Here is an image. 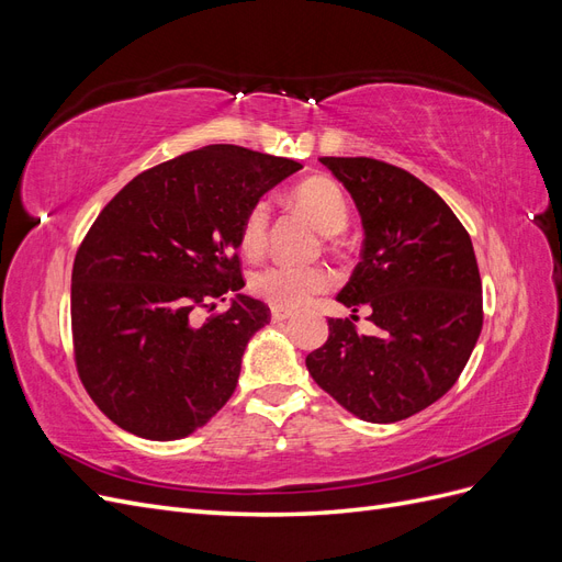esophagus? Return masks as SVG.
Returning a JSON list of instances; mask_svg holds the SVG:
<instances>
[{
    "mask_svg": "<svg viewBox=\"0 0 562 562\" xmlns=\"http://www.w3.org/2000/svg\"><path fill=\"white\" fill-rule=\"evenodd\" d=\"M291 316H293V312H291V310H281V307H274V310H271V321H274V323H281V321L291 318Z\"/></svg>",
    "mask_w": 562,
    "mask_h": 562,
    "instance_id": "34e87169",
    "label": "esophagus"
}]
</instances>
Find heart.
<instances>
[{
	"instance_id": "b5f03b06",
	"label": "heart",
	"mask_w": 562,
	"mask_h": 562,
	"mask_svg": "<svg viewBox=\"0 0 562 562\" xmlns=\"http://www.w3.org/2000/svg\"><path fill=\"white\" fill-rule=\"evenodd\" d=\"M295 206L307 213L314 225L326 232L337 234L347 227L349 209L342 187L326 176H314L295 184L291 192ZM271 209L265 199L255 201L241 220L239 246L248 258H258L267 246ZM333 271L323 265H288L277 262L260 271H255L250 279L252 293L269 302L271 307L281 310H300L312 302L318 293H326L333 285Z\"/></svg>"
}]
</instances>
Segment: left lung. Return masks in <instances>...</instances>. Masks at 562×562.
I'll return each mask as SVG.
<instances>
[{"mask_svg": "<svg viewBox=\"0 0 562 562\" xmlns=\"http://www.w3.org/2000/svg\"><path fill=\"white\" fill-rule=\"evenodd\" d=\"M347 187L363 223L361 262L337 300L371 310L328 318L326 345L307 356L314 382L366 422L413 417L452 389L483 328V285L471 236L431 187L368 157H321Z\"/></svg>", "mask_w": 562, "mask_h": 562, "instance_id": "1", "label": "left lung"}]
</instances>
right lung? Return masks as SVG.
<instances>
[{
  "instance_id": "add662e5",
  "label": "right lung",
  "mask_w": 562,
  "mask_h": 562,
  "mask_svg": "<svg viewBox=\"0 0 562 562\" xmlns=\"http://www.w3.org/2000/svg\"><path fill=\"white\" fill-rule=\"evenodd\" d=\"M300 168L209 145L147 168L100 211L72 267V345L83 389L116 427L176 440L229 401L269 307L236 295L196 314L246 285L241 220Z\"/></svg>"
}]
</instances>
